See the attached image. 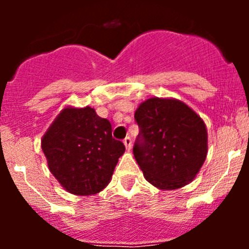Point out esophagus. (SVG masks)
<instances>
[{
	"label": "esophagus",
	"mask_w": 249,
	"mask_h": 249,
	"mask_svg": "<svg viewBox=\"0 0 249 249\" xmlns=\"http://www.w3.org/2000/svg\"><path fill=\"white\" fill-rule=\"evenodd\" d=\"M123 143H124L126 148L129 151V149L132 148V140H131V137H126V138H124V140H123Z\"/></svg>",
	"instance_id": "1"
}]
</instances>
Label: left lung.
Segmentation results:
<instances>
[{
  "label": "left lung",
  "mask_w": 249,
  "mask_h": 249,
  "mask_svg": "<svg viewBox=\"0 0 249 249\" xmlns=\"http://www.w3.org/2000/svg\"><path fill=\"white\" fill-rule=\"evenodd\" d=\"M135 120L140 133L133 155L147 181L164 191L192 182L208 149L198 114L176 98L152 97L138 106Z\"/></svg>",
  "instance_id": "1"
}]
</instances>
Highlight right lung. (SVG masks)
<instances>
[{"mask_svg": "<svg viewBox=\"0 0 249 249\" xmlns=\"http://www.w3.org/2000/svg\"><path fill=\"white\" fill-rule=\"evenodd\" d=\"M51 173L67 192L91 196L111 182L126 148L92 107H65L41 140Z\"/></svg>", "mask_w": 249, "mask_h": 249, "instance_id": "1", "label": "right lung"}]
</instances>
